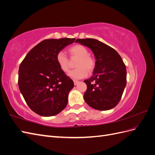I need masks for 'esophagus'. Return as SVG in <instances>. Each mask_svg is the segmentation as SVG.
Segmentation results:
<instances>
[{
    "mask_svg": "<svg viewBox=\"0 0 155 155\" xmlns=\"http://www.w3.org/2000/svg\"><path fill=\"white\" fill-rule=\"evenodd\" d=\"M74 85H76L77 84H78V83H79V81H77V80H74Z\"/></svg>",
    "mask_w": 155,
    "mask_h": 155,
    "instance_id": "34e87169",
    "label": "esophagus"
}]
</instances>
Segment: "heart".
Returning a JSON list of instances; mask_svg holds the SVG:
<instances>
[{
	"label": "heart",
	"mask_w": 155,
	"mask_h": 155,
	"mask_svg": "<svg viewBox=\"0 0 155 155\" xmlns=\"http://www.w3.org/2000/svg\"><path fill=\"white\" fill-rule=\"evenodd\" d=\"M68 52L72 57L78 58L76 64L77 68L71 70L68 73V76L72 79H82L87 76L88 72H91L95 67V61L88 55V49L83 45H74L68 49ZM56 62L59 68L64 72L69 70L68 59L63 51H59L56 55Z\"/></svg>",
	"instance_id": "1"
}]
</instances>
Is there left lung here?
<instances>
[{
  "label": "left lung",
  "instance_id": "obj_1",
  "mask_svg": "<svg viewBox=\"0 0 155 155\" xmlns=\"http://www.w3.org/2000/svg\"><path fill=\"white\" fill-rule=\"evenodd\" d=\"M76 43L87 46L94 55L93 76L84 81L87 86L84 100L92 108L110 110L121 100L127 83V70L117 51L94 39H78Z\"/></svg>",
  "mask_w": 155,
  "mask_h": 155
}]
</instances>
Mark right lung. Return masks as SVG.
<instances>
[{
	"label": "right lung",
	"mask_w": 155,
	"mask_h": 155,
	"mask_svg": "<svg viewBox=\"0 0 155 155\" xmlns=\"http://www.w3.org/2000/svg\"><path fill=\"white\" fill-rule=\"evenodd\" d=\"M74 41V38L44 40L21 63L18 87L27 105L36 114L55 116L66 107L74 84L59 68L56 55Z\"/></svg>",
	"instance_id": "add662e5"
}]
</instances>
